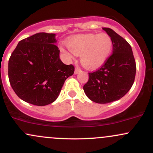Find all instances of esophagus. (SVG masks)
<instances>
[{"mask_svg": "<svg viewBox=\"0 0 153 153\" xmlns=\"http://www.w3.org/2000/svg\"><path fill=\"white\" fill-rule=\"evenodd\" d=\"M80 72H81V70L79 69V68H75V72H74L75 75L78 74V73H80Z\"/></svg>", "mask_w": 153, "mask_h": 153, "instance_id": "esophagus-1", "label": "esophagus"}]
</instances>
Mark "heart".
<instances>
[{
	"label": "heart",
	"instance_id": "obj_1",
	"mask_svg": "<svg viewBox=\"0 0 153 153\" xmlns=\"http://www.w3.org/2000/svg\"><path fill=\"white\" fill-rule=\"evenodd\" d=\"M68 48L59 47L68 60L80 55L82 65L88 70L100 68L110 57L113 49L111 38L106 33L85 34L71 36L67 40Z\"/></svg>",
	"mask_w": 153,
	"mask_h": 153
}]
</instances>
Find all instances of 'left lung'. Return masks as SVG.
<instances>
[{
  "label": "left lung",
  "instance_id": "left-lung-1",
  "mask_svg": "<svg viewBox=\"0 0 153 153\" xmlns=\"http://www.w3.org/2000/svg\"><path fill=\"white\" fill-rule=\"evenodd\" d=\"M103 29L111 38L113 54L98 71L90 73L84 85L89 99L108 103L120 99L130 90L134 81L136 63L129 44L109 28Z\"/></svg>",
  "mask_w": 153,
  "mask_h": 153
}]
</instances>
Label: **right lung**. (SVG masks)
Masks as SVG:
<instances>
[{
	"mask_svg": "<svg viewBox=\"0 0 153 153\" xmlns=\"http://www.w3.org/2000/svg\"><path fill=\"white\" fill-rule=\"evenodd\" d=\"M54 34L41 32L20 41L8 61V78L16 94L26 102L46 106L58 97L73 65L59 59Z\"/></svg>",
	"mask_w": 153,
	"mask_h": 153,
	"instance_id": "add662e5",
	"label": "right lung"
}]
</instances>
